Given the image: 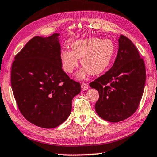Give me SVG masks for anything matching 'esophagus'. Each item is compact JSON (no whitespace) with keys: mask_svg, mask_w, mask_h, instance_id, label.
<instances>
[{"mask_svg":"<svg viewBox=\"0 0 157 157\" xmlns=\"http://www.w3.org/2000/svg\"><path fill=\"white\" fill-rule=\"evenodd\" d=\"M81 88H82V90H86L88 89V84H87V83H82L81 84Z\"/></svg>","mask_w":157,"mask_h":157,"instance_id":"1","label":"esophagus"}]
</instances>
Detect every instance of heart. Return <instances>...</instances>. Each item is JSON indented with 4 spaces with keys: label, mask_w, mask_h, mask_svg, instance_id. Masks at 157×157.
I'll use <instances>...</instances> for the list:
<instances>
[{
    "label": "heart",
    "mask_w": 157,
    "mask_h": 157,
    "mask_svg": "<svg viewBox=\"0 0 157 157\" xmlns=\"http://www.w3.org/2000/svg\"><path fill=\"white\" fill-rule=\"evenodd\" d=\"M72 51L62 49L60 61L67 73H72L78 66L79 59L83 66L77 73L78 79H84L88 74H101L111 63L116 52V46L111 39L90 37L75 41L71 44Z\"/></svg>",
    "instance_id": "heart-1"
}]
</instances>
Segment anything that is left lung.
Masks as SVG:
<instances>
[{"mask_svg": "<svg viewBox=\"0 0 157 157\" xmlns=\"http://www.w3.org/2000/svg\"><path fill=\"white\" fill-rule=\"evenodd\" d=\"M145 82L143 59L132 41L121 35L113 65L90 83V86L99 93L95 106L96 113L109 122L117 123L128 118L139 107Z\"/></svg>", "mask_w": 157, "mask_h": 157, "instance_id": "8db88e82", "label": "left lung"}]
</instances>
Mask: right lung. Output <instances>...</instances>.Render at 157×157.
Returning <instances> with one entry per match:
<instances>
[{
    "label": "right lung",
    "instance_id": "1",
    "mask_svg": "<svg viewBox=\"0 0 157 157\" xmlns=\"http://www.w3.org/2000/svg\"><path fill=\"white\" fill-rule=\"evenodd\" d=\"M59 33L35 36L16 54L11 67V87L25 118L41 128H55L72 110V100L80 93L79 82L62 68Z\"/></svg>",
    "mask_w": 157,
    "mask_h": 157
}]
</instances>
